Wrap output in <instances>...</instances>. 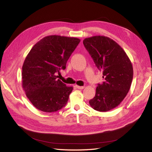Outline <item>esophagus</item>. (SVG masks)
Masks as SVG:
<instances>
[{"label":"esophagus","instance_id":"esophagus-1","mask_svg":"<svg viewBox=\"0 0 152 152\" xmlns=\"http://www.w3.org/2000/svg\"><path fill=\"white\" fill-rule=\"evenodd\" d=\"M76 87L78 89H83L84 88L83 86H78V85H76Z\"/></svg>","mask_w":152,"mask_h":152}]
</instances>
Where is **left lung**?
Listing matches in <instances>:
<instances>
[{"label": "left lung", "mask_w": 152, "mask_h": 152, "mask_svg": "<svg viewBox=\"0 0 152 152\" xmlns=\"http://www.w3.org/2000/svg\"><path fill=\"white\" fill-rule=\"evenodd\" d=\"M83 43L104 78L89 104L97 111L110 110L119 105L130 90L134 75L131 61L121 47L108 37L94 36L84 39Z\"/></svg>", "instance_id": "obj_1"}]
</instances>
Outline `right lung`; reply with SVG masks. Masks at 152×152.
Listing matches in <instances>:
<instances>
[{
    "label": "right lung",
    "instance_id": "add662e5",
    "mask_svg": "<svg viewBox=\"0 0 152 152\" xmlns=\"http://www.w3.org/2000/svg\"><path fill=\"white\" fill-rule=\"evenodd\" d=\"M80 40L74 37L50 35L34 45L22 66V87L37 109L45 112L60 110L67 104L72 87L57 79L65 70L71 54Z\"/></svg>",
    "mask_w": 152,
    "mask_h": 152
}]
</instances>
